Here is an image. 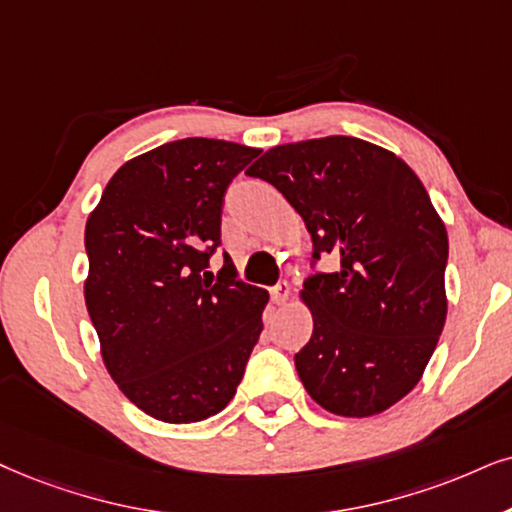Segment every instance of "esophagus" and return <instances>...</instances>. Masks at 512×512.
Instances as JSON below:
<instances>
[{"label": "esophagus", "mask_w": 512, "mask_h": 512, "mask_svg": "<svg viewBox=\"0 0 512 512\" xmlns=\"http://www.w3.org/2000/svg\"><path fill=\"white\" fill-rule=\"evenodd\" d=\"M271 300H274V304H286L290 300V283L288 281L278 283V286L271 290Z\"/></svg>", "instance_id": "esophagus-1"}]
</instances>
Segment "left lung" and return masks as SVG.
Wrapping results in <instances>:
<instances>
[{
	"label": "left lung",
	"instance_id": "1",
	"mask_svg": "<svg viewBox=\"0 0 512 512\" xmlns=\"http://www.w3.org/2000/svg\"><path fill=\"white\" fill-rule=\"evenodd\" d=\"M293 205L340 269L300 290L314 319L295 354L304 390L335 416L383 413L418 385L446 321L449 238L404 160L357 137L269 148L250 167Z\"/></svg>",
	"mask_w": 512,
	"mask_h": 512
}]
</instances>
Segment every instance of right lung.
Segmentation results:
<instances>
[{
  "mask_svg": "<svg viewBox=\"0 0 512 512\" xmlns=\"http://www.w3.org/2000/svg\"><path fill=\"white\" fill-rule=\"evenodd\" d=\"M260 155L222 139H179L127 160L87 217L84 302L122 394L163 423H198L234 399L262 333L267 290L217 278L224 193Z\"/></svg>",
  "mask_w": 512,
  "mask_h": 512,
  "instance_id": "add662e5",
  "label": "right lung"
}]
</instances>
